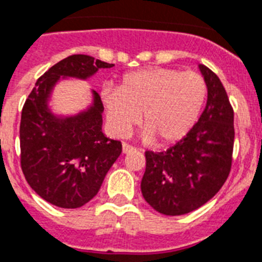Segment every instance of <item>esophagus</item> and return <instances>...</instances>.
Returning a JSON list of instances; mask_svg holds the SVG:
<instances>
[{
    "label": "esophagus",
    "instance_id": "1",
    "mask_svg": "<svg viewBox=\"0 0 262 262\" xmlns=\"http://www.w3.org/2000/svg\"><path fill=\"white\" fill-rule=\"evenodd\" d=\"M133 150H135V148H133V146H130L129 144H126V142H124V144H122V153H124V155H127V153H130V151H133Z\"/></svg>",
    "mask_w": 262,
    "mask_h": 262
}]
</instances>
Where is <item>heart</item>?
Returning a JSON list of instances; mask_svg holds the SVG:
<instances>
[{"instance_id": "1", "label": "heart", "mask_w": 262, "mask_h": 262, "mask_svg": "<svg viewBox=\"0 0 262 262\" xmlns=\"http://www.w3.org/2000/svg\"><path fill=\"white\" fill-rule=\"evenodd\" d=\"M205 97L206 83L200 74L168 68L125 74L118 89L105 86L101 90L107 124L114 135L126 136L140 116L142 140L160 146L176 144L188 135Z\"/></svg>"}]
</instances>
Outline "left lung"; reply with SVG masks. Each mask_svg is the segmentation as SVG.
<instances>
[{
    "label": "left lung",
    "instance_id": "8db88e82",
    "mask_svg": "<svg viewBox=\"0 0 262 262\" xmlns=\"http://www.w3.org/2000/svg\"><path fill=\"white\" fill-rule=\"evenodd\" d=\"M208 89L205 109L186 137L166 151H146L145 201L158 213L181 216L213 199L226 181L234 142L233 109L219 77L199 65Z\"/></svg>",
    "mask_w": 262,
    "mask_h": 262
}]
</instances>
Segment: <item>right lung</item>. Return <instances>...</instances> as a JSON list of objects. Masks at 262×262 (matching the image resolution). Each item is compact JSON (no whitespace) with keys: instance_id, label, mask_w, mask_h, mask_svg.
Returning <instances> with one entry per match:
<instances>
[{"instance_id":"1","label":"right lung","mask_w":262,"mask_h":262,"mask_svg":"<svg viewBox=\"0 0 262 262\" xmlns=\"http://www.w3.org/2000/svg\"><path fill=\"white\" fill-rule=\"evenodd\" d=\"M113 63L73 54L37 80L21 113V168L30 188L45 201L65 209L85 205L100 190L122 145L102 133L104 105L96 90L74 114L53 112V90L68 78L89 80Z\"/></svg>"}]
</instances>
